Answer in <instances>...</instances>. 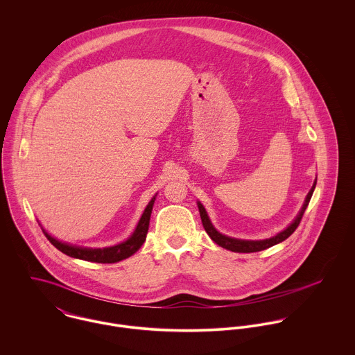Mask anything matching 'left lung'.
Returning <instances> with one entry per match:
<instances>
[{"mask_svg":"<svg viewBox=\"0 0 355 355\" xmlns=\"http://www.w3.org/2000/svg\"><path fill=\"white\" fill-rule=\"evenodd\" d=\"M315 183L317 180H314V184L313 187L310 189L309 194L306 196V200H304V206L300 211V214L295 217V220L284 230L282 231L280 234L275 235L273 238H269V239H263V241H242V239H236V238H230V236H225L223 234H220L210 223L209 220V216L203 207V205L201 202H198V209H200V214H201V220H202L203 228L205 231L207 232V235L211 238V241L214 243H217L218 246L227 249V250H231V252H235V253H255V252H261V250H265L268 248H272L283 241H286L300 225L302 217H304V210L307 207V205L310 202V198L313 196V191L315 189Z\"/></svg>","mask_w":355,"mask_h":355,"instance_id":"obj_1","label":"left lung"}]
</instances>
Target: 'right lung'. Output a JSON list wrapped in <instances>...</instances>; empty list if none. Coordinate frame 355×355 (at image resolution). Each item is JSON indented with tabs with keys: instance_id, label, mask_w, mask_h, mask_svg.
<instances>
[{
	"instance_id": "right-lung-1",
	"label": "right lung",
	"mask_w": 355,
	"mask_h": 355,
	"mask_svg": "<svg viewBox=\"0 0 355 355\" xmlns=\"http://www.w3.org/2000/svg\"><path fill=\"white\" fill-rule=\"evenodd\" d=\"M154 201H155V196L153 197L149 205L146 206V209H145L135 231L132 232V235L125 242L119 243L116 246L102 248V249H89V248L72 246V245L62 243V242L54 239L45 230H44V234L46 235L48 241L55 249H58L61 253L67 254L72 258L85 259V261H90V262H98V263H114V262L125 259V258L131 257L132 254L137 253L141 249V246L144 245V242L146 241Z\"/></svg>"
}]
</instances>
